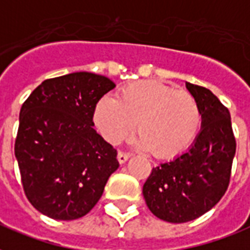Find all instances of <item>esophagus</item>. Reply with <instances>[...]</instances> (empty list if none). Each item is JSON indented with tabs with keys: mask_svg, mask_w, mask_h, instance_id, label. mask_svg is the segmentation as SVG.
<instances>
[{
	"mask_svg": "<svg viewBox=\"0 0 250 250\" xmlns=\"http://www.w3.org/2000/svg\"><path fill=\"white\" fill-rule=\"evenodd\" d=\"M128 159H129L128 153H125V152H119V153H118V161H119V164H125Z\"/></svg>",
	"mask_w": 250,
	"mask_h": 250,
	"instance_id": "esophagus-1",
	"label": "esophagus"
}]
</instances>
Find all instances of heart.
Segmentation results:
<instances>
[{
    "instance_id": "1",
    "label": "heart",
    "mask_w": 250,
    "mask_h": 250,
    "mask_svg": "<svg viewBox=\"0 0 250 250\" xmlns=\"http://www.w3.org/2000/svg\"><path fill=\"white\" fill-rule=\"evenodd\" d=\"M201 122L193 95L159 81L131 83L119 91L118 101L104 97L94 110L95 127L106 142L121 143L136 123L138 146L156 159L182 153L197 138Z\"/></svg>"
}]
</instances>
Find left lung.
<instances>
[{"label": "left lung", "mask_w": 250, "mask_h": 250, "mask_svg": "<svg viewBox=\"0 0 250 250\" xmlns=\"http://www.w3.org/2000/svg\"><path fill=\"white\" fill-rule=\"evenodd\" d=\"M186 87L201 108V132L188 150L153 167L143 186L150 212L169 223L194 220L222 199L236 153L228 108L208 89L190 83Z\"/></svg>", "instance_id": "8db88e82"}]
</instances>
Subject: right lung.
<instances>
[{
  "label": "right lung",
  "instance_id": "1",
  "mask_svg": "<svg viewBox=\"0 0 250 250\" xmlns=\"http://www.w3.org/2000/svg\"><path fill=\"white\" fill-rule=\"evenodd\" d=\"M114 87L76 72L43 81L22 104L15 157L26 197L45 216L83 218L119 167L117 149L93 128L95 106Z\"/></svg>",
  "mask_w": 250,
  "mask_h": 250
}]
</instances>
